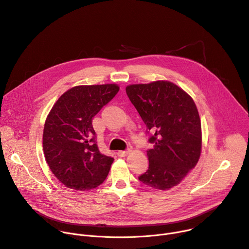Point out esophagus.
Instances as JSON below:
<instances>
[{
	"label": "esophagus",
	"instance_id": "obj_1",
	"mask_svg": "<svg viewBox=\"0 0 249 249\" xmlns=\"http://www.w3.org/2000/svg\"><path fill=\"white\" fill-rule=\"evenodd\" d=\"M128 154H129V151H118L117 152V155L119 157H126Z\"/></svg>",
	"mask_w": 249,
	"mask_h": 249
}]
</instances>
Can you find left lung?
Returning a JSON list of instances; mask_svg holds the SVG:
<instances>
[{
    "mask_svg": "<svg viewBox=\"0 0 249 249\" xmlns=\"http://www.w3.org/2000/svg\"><path fill=\"white\" fill-rule=\"evenodd\" d=\"M126 93L151 133L154 148L147 151L148 171L139 177L155 190L178 185L198 162L201 125L193 98L167 80L131 84Z\"/></svg>",
    "mask_w": 249,
    "mask_h": 249,
    "instance_id": "left-lung-1",
    "label": "left lung"
}]
</instances>
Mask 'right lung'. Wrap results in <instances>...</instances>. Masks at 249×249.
<instances>
[{
  "instance_id": "right-lung-1",
  "label": "right lung",
  "mask_w": 249,
  "mask_h": 249,
  "mask_svg": "<svg viewBox=\"0 0 249 249\" xmlns=\"http://www.w3.org/2000/svg\"><path fill=\"white\" fill-rule=\"evenodd\" d=\"M118 91L115 83L74 86L50 111L42 134L43 154L65 187L88 191L106 178L114 159L100 153L92 118Z\"/></svg>"
}]
</instances>
